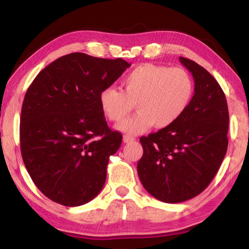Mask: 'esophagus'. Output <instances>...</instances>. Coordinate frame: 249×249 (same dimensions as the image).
<instances>
[{"instance_id":"esophagus-1","label":"esophagus","mask_w":249,"mask_h":249,"mask_svg":"<svg viewBox=\"0 0 249 249\" xmlns=\"http://www.w3.org/2000/svg\"><path fill=\"white\" fill-rule=\"evenodd\" d=\"M134 141H136V138L132 137V136H130V135H124V142H131Z\"/></svg>"}]
</instances>
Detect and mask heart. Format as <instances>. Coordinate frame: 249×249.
Listing matches in <instances>:
<instances>
[{"label": "heart", "instance_id": "heart-1", "mask_svg": "<svg viewBox=\"0 0 249 249\" xmlns=\"http://www.w3.org/2000/svg\"><path fill=\"white\" fill-rule=\"evenodd\" d=\"M122 90L107 87L100 94L104 114L119 122L130 113L134 104L138 112L118 124L127 134H141L153 124L162 129L172 125L188 108L194 95V81L182 68L144 63L121 80Z\"/></svg>", "mask_w": 249, "mask_h": 249}]
</instances>
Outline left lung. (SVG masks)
<instances>
[{
	"instance_id": "8db88e82",
	"label": "left lung",
	"mask_w": 249,
	"mask_h": 249,
	"mask_svg": "<svg viewBox=\"0 0 249 249\" xmlns=\"http://www.w3.org/2000/svg\"><path fill=\"white\" fill-rule=\"evenodd\" d=\"M192 72L195 94L178 121L141 137L137 172L144 188L164 203H180L203 192L216 175L228 148L229 112L222 88L212 74L180 56Z\"/></svg>"
}]
</instances>
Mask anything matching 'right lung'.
<instances>
[{"instance_id":"1","label":"right lung","mask_w":249,"mask_h":249,"mask_svg":"<svg viewBox=\"0 0 249 249\" xmlns=\"http://www.w3.org/2000/svg\"><path fill=\"white\" fill-rule=\"evenodd\" d=\"M131 63L70 53L37 74L25 95L20 149L37 188L64 206L98 195L122 135L108 128L100 94Z\"/></svg>"}]
</instances>
